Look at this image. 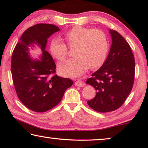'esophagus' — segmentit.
Instances as JSON below:
<instances>
[{
  "label": "esophagus",
  "instance_id": "34e87169",
  "mask_svg": "<svg viewBox=\"0 0 148 148\" xmlns=\"http://www.w3.org/2000/svg\"><path fill=\"white\" fill-rule=\"evenodd\" d=\"M75 85L77 86V87H83L85 85V83H84L83 81H80V80H77L75 82Z\"/></svg>",
  "mask_w": 148,
  "mask_h": 148
}]
</instances>
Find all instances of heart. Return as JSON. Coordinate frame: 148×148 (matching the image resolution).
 Here are the masks:
<instances>
[{"label":"heart","instance_id":"heart-1","mask_svg":"<svg viewBox=\"0 0 148 148\" xmlns=\"http://www.w3.org/2000/svg\"><path fill=\"white\" fill-rule=\"evenodd\" d=\"M65 40L70 47H75L74 58L59 65L63 76L77 78L87 71L103 64L108 50L107 40L103 32L82 26H75L65 34ZM50 51L54 58L63 60L67 55V47L62 40L53 38L50 43Z\"/></svg>","mask_w":148,"mask_h":148}]
</instances>
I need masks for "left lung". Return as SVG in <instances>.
Segmentation results:
<instances>
[{
    "label": "left lung",
    "instance_id": "left-lung-1",
    "mask_svg": "<svg viewBox=\"0 0 148 148\" xmlns=\"http://www.w3.org/2000/svg\"><path fill=\"white\" fill-rule=\"evenodd\" d=\"M112 38L110 51L101 68L92 74L87 84L96 90L88 105L99 112H111L124 103L134 81V56L128 43L116 31L109 29Z\"/></svg>",
    "mask_w": 148,
    "mask_h": 148
}]
</instances>
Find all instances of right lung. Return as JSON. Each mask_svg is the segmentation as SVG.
<instances>
[{
	"instance_id": "right-lung-1",
	"label": "right lung",
	"mask_w": 148,
	"mask_h": 148,
	"mask_svg": "<svg viewBox=\"0 0 148 148\" xmlns=\"http://www.w3.org/2000/svg\"><path fill=\"white\" fill-rule=\"evenodd\" d=\"M60 30L59 27L49 24L29 27L12 53L11 72L16 92L20 101L34 112H44L56 106L73 84L71 79L54 75L56 63L45 50L47 39ZM36 47L40 50L38 59L30 55L31 49Z\"/></svg>"
}]
</instances>
